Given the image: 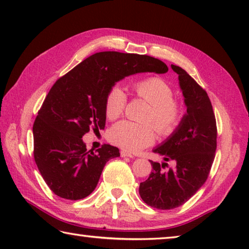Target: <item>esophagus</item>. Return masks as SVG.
I'll return each mask as SVG.
<instances>
[{
    "mask_svg": "<svg viewBox=\"0 0 249 249\" xmlns=\"http://www.w3.org/2000/svg\"><path fill=\"white\" fill-rule=\"evenodd\" d=\"M121 156L122 157H128V158H135L134 156L130 154V153H128V151H126V150H121Z\"/></svg>",
    "mask_w": 249,
    "mask_h": 249,
    "instance_id": "1",
    "label": "esophagus"
}]
</instances>
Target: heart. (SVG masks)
<instances>
[{"instance_id": "b5f03b06", "label": "heart", "mask_w": 249, "mask_h": 249, "mask_svg": "<svg viewBox=\"0 0 249 249\" xmlns=\"http://www.w3.org/2000/svg\"><path fill=\"white\" fill-rule=\"evenodd\" d=\"M132 89L138 98L149 103L144 120L151 122L161 136H169L179 127L184 116V107L174 98V90L159 77H147L133 84ZM127 98L120 87L108 90L104 102V112L108 120L114 121L123 114ZM150 123L138 124L122 121L109 129L108 140L128 151H138L155 141V129Z\"/></svg>"}]
</instances>
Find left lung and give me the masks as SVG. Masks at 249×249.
Instances as JSON below:
<instances>
[{
    "mask_svg": "<svg viewBox=\"0 0 249 249\" xmlns=\"http://www.w3.org/2000/svg\"><path fill=\"white\" fill-rule=\"evenodd\" d=\"M187 105V114L176 132L155 154L175 167L165 171L168 163L149 160L153 170L140 184L142 201L159 210H172L185 203L204 184L210 175L216 150V120L206 91L181 67L171 65Z\"/></svg>",
    "mask_w": 249,
    "mask_h": 249,
    "instance_id": "obj_1",
    "label": "left lung"
}]
</instances>
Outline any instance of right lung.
<instances>
[{
  "label": "right lung",
  "mask_w": 249,
  "mask_h": 249,
  "mask_svg": "<svg viewBox=\"0 0 249 249\" xmlns=\"http://www.w3.org/2000/svg\"><path fill=\"white\" fill-rule=\"evenodd\" d=\"M146 71L163 73L168 67L146 54L103 52L54 82L33 125L34 159L54 195L75 201L93 192L105 163L120 150L103 144L88 151L82 136L104 129L105 96L115 82Z\"/></svg>",
  "instance_id": "obj_1"
}]
</instances>
